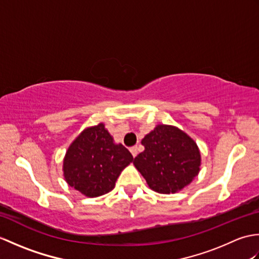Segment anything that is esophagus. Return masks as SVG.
<instances>
[{
	"mask_svg": "<svg viewBox=\"0 0 259 259\" xmlns=\"http://www.w3.org/2000/svg\"><path fill=\"white\" fill-rule=\"evenodd\" d=\"M130 152H131V155H133L134 157H136L137 155H138V152H139V148L138 147H133V148H131V149H130Z\"/></svg>",
	"mask_w": 259,
	"mask_h": 259,
	"instance_id": "obj_1",
	"label": "esophagus"
}]
</instances>
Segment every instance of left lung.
<instances>
[{"mask_svg": "<svg viewBox=\"0 0 259 259\" xmlns=\"http://www.w3.org/2000/svg\"><path fill=\"white\" fill-rule=\"evenodd\" d=\"M141 144L145 150L135 158L134 164L153 191L175 194L199 174V148L177 126L158 124Z\"/></svg>", "mask_w": 259, "mask_h": 259, "instance_id": "1", "label": "left lung"}]
</instances>
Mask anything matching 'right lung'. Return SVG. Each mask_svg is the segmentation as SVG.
<instances>
[{
  "mask_svg": "<svg viewBox=\"0 0 259 259\" xmlns=\"http://www.w3.org/2000/svg\"><path fill=\"white\" fill-rule=\"evenodd\" d=\"M134 157L113 138L103 123L84 129L68 148L63 176L70 187L87 197H99L114 188L121 171Z\"/></svg>",
  "mask_w": 259,
  "mask_h": 259,
  "instance_id": "1",
  "label": "right lung"
}]
</instances>
